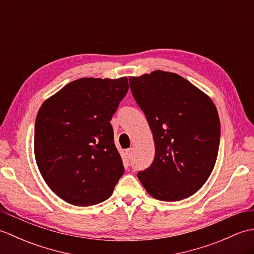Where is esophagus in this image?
<instances>
[{
	"mask_svg": "<svg viewBox=\"0 0 254 254\" xmlns=\"http://www.w3.org/2000/svg\"><path fill=\"white\" fill-rule=\"evenodd\" d=\"M132 154H133V148H128L126 150V155L127 156L128 158L132 157Z\"/></svg>",
	"mask_w": 254,
	"mask_h": 254,
	"instance_id": "obj_1",
	"label": "esophagus"
}]
</instances>
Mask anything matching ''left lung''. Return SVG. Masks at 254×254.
Returning a JSON list of instances; mask_svg holds the SVG:
<instances>
[{"mask_svg":"<svg viewBox=\"0 0 254 254\" xmlns=\"http://www.w3.org/2000/svg\"><path fill=\"white\" fill-rule=\"evenodd\" d=\"M130 88L147 119L155 157L137 178L149 195L181 201L197 192L216 163L220 122L209 97L180 75L154 71L131 76Z\"/></svg>","mask_w":254,"mask_h":254,"instance_id":"1","label":"left lung"}]
</instances>
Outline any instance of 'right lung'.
Instances as JSON below:
<instances>
[{
	"mask_svg": "<svg viewBox=\"0 0 254 254\" xmlns=\"http://www.w3.org/2000/svg\"><path fill=\"white\" fill-rule=\"evenodd\" d=\"M127 90V77H83L41 105L35 123L36 163L63 201L90 206L110 197L124 172L110 121Z\"/></svg>",
	"mask_w": 254,
	"mask_h": 254,
	"instance_id": "right-lung-1",
	"label": "right lung"
}]
</instances>
